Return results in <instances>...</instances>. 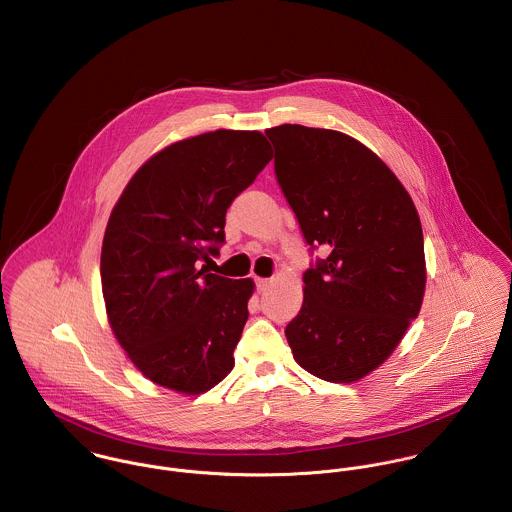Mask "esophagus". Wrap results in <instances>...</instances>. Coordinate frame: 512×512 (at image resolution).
<instances>
[{
	"mask_svg": "<svg viewBox=\"0 0 512 512\" xmlns=\"http://www.w3.org/2000/svg\"><path fill=\"white\" fill-rule=\"evenodd\" d=\"M270 284H272V280H268V278H256V286L260 292H266Z\"/></svg>",
	"mask_w": 512,
	"mask_h": 512,
	"instance_id": "obj_1",
	"label": "esophagus"
}]
</instances>
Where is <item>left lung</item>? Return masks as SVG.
I'll return each mask as SVG.
<instances>
[{
  "mask_svg": "<svg viewBox=\"0 0 512 512\" xmlns=\"http://www.w3.org/2000/svg\"><path fill=\"white\" fill-rule=\"evenodd\" d=\"M278 185L315 258L303 305L286 327L293 359L327 382H353L382 365L418 317L424 234L396 175L361 142L284 124L266 130Z\"/></svg>",
  "mask_w": 512,
  "mask_h": 512,
  "instance_id": "left-lung-1",
  "label": "left lung"
}]
</instances>
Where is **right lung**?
Instances as JSON below:
<instances>
[{
	"label": "right lung",
	"instance_id": "add662e5",
	"mask_svg": "<svg viewBox=\"0 0 512 512\" xmlns=\"http://www.w3.org/2000/svg\"><path fill=\"white\" fill-rule=\"evenodd\" d=\"M260 132L217 130L165 147L132 177L102 242L112 331L149 380L201 394L234 366L252 280L211 274L226 209L270 163Z\"/></svg>",
	"mask_w": 512,
	"mask_h": 512
}]
</instances>
